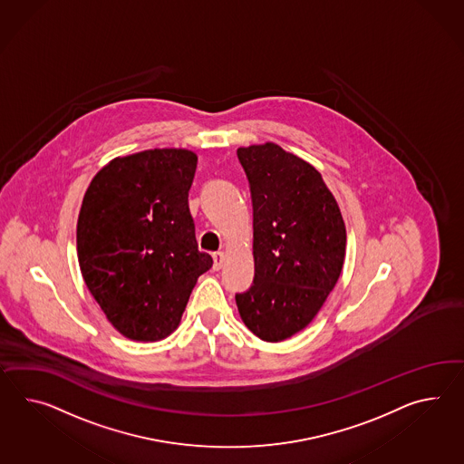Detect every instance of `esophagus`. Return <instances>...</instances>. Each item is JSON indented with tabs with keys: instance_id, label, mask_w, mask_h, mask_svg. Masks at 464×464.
I'll return each instance as SVG.
<instances>
[{
	"instance_id": "esophagus-1",
	"label": "esophagus",
	"mask_w": 464,
	"mask_h": 464,
	"mask_svg": "<svg viewBox=\"0 0 464 464\" xmlns=\"http://www.w3.org/2000/svg\"><path fill=\"white\" fill-rule=\"evenodd\" d=\"M225 260H227V255H225L223 251H218V253H215V255H213V261H215L213 268H215L216 272L223 268V263H225Z\"/></svg>"
}]
</instances>
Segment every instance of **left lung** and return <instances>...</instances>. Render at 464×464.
<instances>
[{
    "mask_svg": "<svg viewBox=\"0 0 464 464\" xmlns=\"http://www.w3.org/2000/svg\"><path fill=\"white\" fill-rule=\"evenodd\" d=\"M237 154L251 191L255 258L237 310L256 337L282 342L315 318L339 280L345 225L322 174L304 159L273 142Z\"/></svg>",
    "mask_w": 464,
    "mask_h": 464,
    "instance_id": "left-lung-1",
    "label": "left lung"
}]
</instances>
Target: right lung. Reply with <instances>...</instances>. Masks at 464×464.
<instances>
[{
	"label": "right lung",
	"instance_id": "1",
	"mask_svg": "<svg viewBox=\"0 0 464 464\" xmlns=\"http://www.w3.org/2000/svg\"><path fill=\"white\" fill-rule=\"evenodd\" d=\"M198 156L150 149L115 158L95 174L77 223L82 276L124 337L172 334L213 258L198 249L188 196Z\"/></svg>",
	"mask_w": 464,
	"mask_h": 464
}]
</instances>
